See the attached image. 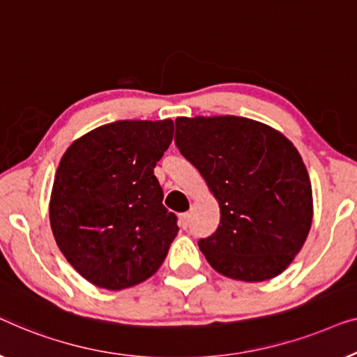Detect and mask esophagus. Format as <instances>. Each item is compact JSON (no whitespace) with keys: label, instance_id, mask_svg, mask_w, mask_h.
<instances>
[{"label":"esophagus","instance_id":"1","mask_svg":"<svg viewBox=\"0 0 357 357\" xmlns=\"http://www.w3.org/2000/svg\"><path fill=\"white\" fill-rule=\"evenodd\" d=\"M189 218H190V213H181L179 215V227L183 228V229H188V227H189Z\"/></svg>","mask_w":357,"mask_h":357}]
</instances>
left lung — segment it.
<instances>
[{"label": "left lung", "mask_w": 357, "mask_h": 357, "mask_svg": "<svg viewBox=\"0 0 357 357\" xmlns=\"http://www.w3.org/2000/svg\"><path fill=\"white\" fill-rule=\"evenodd\" d=\"M174 144L207 181L220 225L199 248L225 277H277L303 248L312 223V188L293 144L254 119L178 118Z\"/></svg>", "instance_id": "1"}]
</instances>
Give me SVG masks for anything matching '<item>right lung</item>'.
I'll return each instance as SVG.
<instances>
[{
    "instance_id": "1",
    "label": "right lung",
    "mask_w": 357,
    "mask_h": 357,
    "mask_svg": "<svg viewBox=\"0 0 357 357\" xmlns=\"http://www.w3.org/2000/svg\"><path fill=\"white\" fill-rule=\"evenodd\" d=\"M173 121H116L77 139L54 176L50 223L68 262L105 289L129 288L160 268L178 234L153 168Z\"/></svg>"
}]
</instances>
